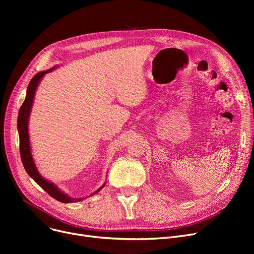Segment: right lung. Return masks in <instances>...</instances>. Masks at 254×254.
<instances>
[{"label":"right lung","instance_id":"obj_1","mask_svg":"<svg viewBox=\"0 0 254 254\" xmlns=\"http://www.w3.org/2000/svg\"><path fill=\"white\" fill-rule=\"evenodd\" d=\"M56 68H50L49 70L37 73L32 78V80L28 85L25 100L20 107L19 112H18V118H17L20 157H21V162H22V165H23L26 173H28V174L34 179V181L38 185L41 186V188L48 194H50L53 198L58 199V201H60L62 203H76V202L82 201V199H84L88 196H91L93 194L98 193L104 188L105 183L95 192H92L90 195H88L86 197H71L69 194H66L64 191H62L55 183L48 181L47 179H45L44 177L41 176V174H40L36 165H35V161H34L32 151H31V143H30V135H29V119H30L32 106H33L34 99H35V93H36L37 87H38L40 81H41V79L43 78V76L47 73L52 72Z\"/></svg>","mask_w":254,"mask_h":254}]
</instances>
